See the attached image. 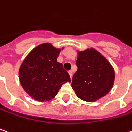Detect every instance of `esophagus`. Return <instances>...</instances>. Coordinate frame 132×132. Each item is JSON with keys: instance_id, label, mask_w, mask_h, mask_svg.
Returning <instances> with one entry per match:
<instances>
[{"instance_id": "esophagus-1", "label": "esophagus", "mask_w": 132, "mask_h": 132, "mask_svg": "<svg viewBox=\"0 0 132 132\" xmlns=\"http://www.w3.org/2000/svg\"><path fill=\"white\" fill-rule=\"evenodd\" d=\"M69 74L70 75V77H71V78H72V76H73V71H71V70L69 71Z\"/></svg>"}]
</instances>
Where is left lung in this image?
Masks as SVG:
<instances>
[{"label": "left lung", "mask_w": 132, "mask_h": 132, "mask_svg": "<svg viewBox=\"0 0 132 132\" xmlns=\"http://www.w3.org/2000/svg\"><path fill=\"white\" fill-rule=\"evenodd\" d=\"M78 69L73 76L71 86L80 99L94 102L111 91L115 71L100 52L94 48L77 51Z\"/></svg>", "instance_id": "8db88e82"}]
</instances>
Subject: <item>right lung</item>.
<instances>
[{
  "label": "right lung",
  "mask_w": 132,
  "mask_h": 132,
  "mask_svg": "<svg viewBox=\"0 0 132 132\" xmlns=\"http://www.w3.org/2000/svg\"><path fill=\"white\" fill-rule=\"evenodd\" d=\"M50 43H44L30 51L18 70L19 81L25 92L38 101H50L61 86L71 82L70 76L57 61L61 51Z\"/></svg>",
  "instance_id": "add662e5"
}]
</instances>
